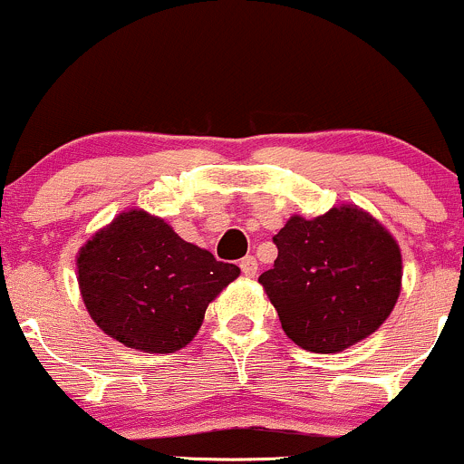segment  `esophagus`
Listing matches in <instances>:
<instances>
[{"label": "esophagus", "instance_id": "esophagus-1", "mask_svg": "<svg viewBox=\"0 0 464 464\" xmlns=\"http://www.w3.org/2000/svg\"><path fill=\"white\" fill-rule=\"evenodd\" d=\"M240 268H242V273L246 275V277H256V273H257V259L253 257V256L242 257V259H240Z\"/></svg>", "mask_w": 464, "mask_h": 464}]
</instances>
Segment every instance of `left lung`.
I'll use <instances>...</instances> for the list:
<instances>
[{
    "instance_id": "8db88e82",
    "label": "left lung",
    "mask_w": 464,
    "mask_h": 464,
    "mask_svg": "<svg viewBox=\"0 0 464 464\" xmlns=\"http://www.w3.org/2000/svg\"><path fill=\"white\" fill-rule=\"evenodd\" d=\"M273 242L277 259L259 284L304 350L341 353L388 319L401 293V251L368 213L345 205L314 220L293 216Z\"/></svg>"
}]
</instances>
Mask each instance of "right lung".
<instances>
[{
	"label": "right lung",
	"mask_w": 464,
	"mask_h": 464,
	"mask_svg": "<svg viewBox=\"0 0 464 464\" xmlns=\"http://www.w3.org/2000/svg\"><path fill=\"white\" fill-rule=\"evenodd\" d=\"M79 286L105 334L142 353L185 348L213 297L240 275L150 213H121L81 248Z\"/></svg>",
	"instance_id": "obj_1"
}]
</instances>
